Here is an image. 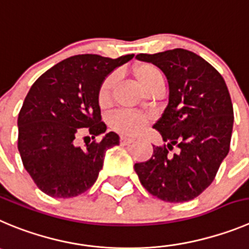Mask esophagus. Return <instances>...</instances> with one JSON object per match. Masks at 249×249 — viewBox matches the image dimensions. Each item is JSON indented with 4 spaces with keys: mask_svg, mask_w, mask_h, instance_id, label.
Masks as SVG:
<instances>
[{
    "mask_svg": "<svg viewBox=\"0 0 249 249\" xmlns=\"http://www.w3.org/2000/svg\"><path fill=\"white\" fill-rule=\"evenodd\" d=\"M134 141H135V139L130 138V136H122V138H120L122 145H130V143H132Z\"/></svg>",
    "mask_w": 249,
    "mask_h": 249,
    "instance_id": "34e87169",
    "label": "esophagus"
}]
</instances>
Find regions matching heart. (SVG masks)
Segmentation results:
<instances>
[{"instance_id":"heart-1","label":"heart","mask_w":249,"mask_h":249,"mask_svg":"<svg viewBox=\"0 0 249 249\" xmlns=\"http://www.w3.org/2000/svg\"><path fill=\"white\" fill-rule=\"evenodd\" d=\"M134 75L139 85L146 90L152 92L157 87L163 86V76L161 71L152 64H140L134 69ZM117 83V76L109 75L102 82L98 90V103L101 108H107L111 102V94ZM150 122V117L142 113L119 111L110 119V126L120 134L135 135L142 131Z\"/></svg>"}]
</instances>
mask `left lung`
<instances>
[{
  "instance_id": "obj_1",
  "label": "left lung",
  "mask_w": 249,
  "mask_h": 249,
  "mask_svg": "<svg viewBox=\"0 0 249 249\" xmlns=\"http://www.w3.org/2000/svg\"><path fill=\"white\" fill-rule=\"evenodd\" d=\"M156 65L169 86L168 106L153 127L166 142L134 168L146 190L168 203H184L213 183L230 151L233 107L225 80L208 61L185 49L139 54ZM178 147L172 155L169 151Z\"/></svg>"
}]
</instances>
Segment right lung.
Wrapping results in <instances>:
<instances>
[{"label":"right lung","instance_id":"add662e5","mask_svg":"<svg viewBox=\"0 0 249 249\" xmlns=\"http://www.w3.org/2000/svg\"><path fill=\"white\" fill-rule=\"evenodd\" d=\"M134 54L118 59L75 55L62 60L33 83L18 114V151L36 187L53 198H73L98 178L108 148L119 136L104 134L98 90L114 69ZM86 135L83 148L75 145ZM92 142H90V138Z\"/></svg>","mask_w":249,"mask_h":249}]
</instances>
